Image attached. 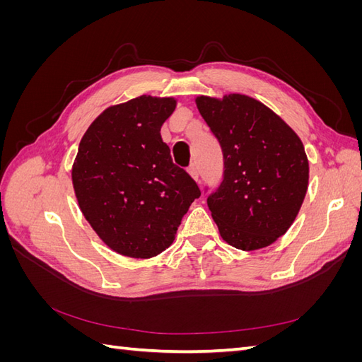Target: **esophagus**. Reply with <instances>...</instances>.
I'll list each match as a JSON object with an SVG mask.
<instances>
[{"instance_id": "obj_1", "label": "esophagus", "mask_w": 362, "mask_h": 362, "mask_svg": "<svg viewBox=\"0 0 362 362\" xmlns=\"http://www.w3.org/2000/svg\"><path fill=\"white\" fill-rule=\"evenodd\" d=\"M189 173H190V177H192L196 182H199V170H198V168H196V166H190V168H189Z\"/></svg>"}]
</instances>
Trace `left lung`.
<instances>
[{"label": "left lung", "mask_w": 362, "mask_h": 362, "mask_svg": "<svg viewBox=\"0 0 362 362\" xmlns=\"http://www.w3.org/2000/svg\"><path fill=\"white\" fill-rule=\"evenodd\" d=\"M196 105L223 152V180L206 204L228 245L266 247L287 233L308 189L299 136L254 98L198 96Z\"/></svg>", "instance_id": "1"}]
</instances>
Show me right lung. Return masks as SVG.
Wrapping results in <instances>:
<instances>
[{"label":"right lung","mask_w":362,"mask_h":362,"mask_svg":"<svg viewBox=\"0 0 362 362\" xmlns=\"http://www.w3.org/2000/svg\"><path fill=\"white\" fill-rule=\"evenodd\" d=\"M177 100L141 95L108 107L84 133L72 166L80 210L103 242L151 258L175 240L198 184L173 164L160 129Z\"/></svg>","instance_id":"right-lung-1"}]
</instances>
